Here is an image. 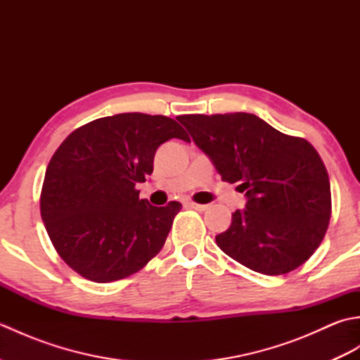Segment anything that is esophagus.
Segmentation results:
<instances>
[{"instance_id": "obj_1", "label": "esophagus", "mask_w": 360, "mask_h": 360, "mask_svg": "<svg viewBox=\"0 0 360 360\" xmlns=\"http://www.w3.org/2000/svg\"><path fill=\"white\" fill-rule=\"evenodd\" d=\"M186 207L202 212V210H207V209H209V205H205V204H198V202H193V201H186Z\"/></svg>"}]
</instances>
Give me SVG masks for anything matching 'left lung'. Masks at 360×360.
I'll return each instance as SVG.
<instances>
[{"label":"left lung","instance_id":"left-lung-1","mask_svg":"<svg viewBox=\"0 0 360 360\" xmlns=\"http://www.w3.org/2000/svg\"><path fill=\"white\" fill-rule=\"evenodd\" d=\"M224 182L246 192V210L217 235L218 248L264 275L297 269L320 246L331 218V188L317 150L249 112L178 117Z\"/></svg>","mask_w":360,"mask_h":360}]
</instances>
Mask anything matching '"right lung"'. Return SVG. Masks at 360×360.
Listing matches in <instances>:
<instances>
[{
    "mask_svg": "<svg viewBox=\"0 0 360 360\" xmlns=\"http://www.w3.org/2000/svg\"><path fill=\"white\" fill-rule=\"evenodd\" d=\"M190 142L174 119L122 112L79 127L46 168L40 213L57 254L96 283L127 278L164 248L181 202L155 207L137 182L153 173L160 143Z\"/></svg>",
    "mask_w": 360,
    "mask_h": 360,
    "instance_id": "obj_1",
    "label": "right lung"
}]
</instances>
